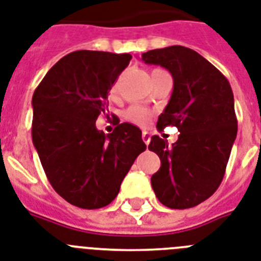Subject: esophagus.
Segmentation results:
<instances>
[{
	"instance_id": "34e87169",
	"label": "esophagus",
	"mask_w": 261,
	"mask_h": 261,
	"mask_svg": "<svg viewBox=\"0 0 261 261\" xmlns=\"http://www.w3.org/2000/svg\"><path fill=\"white\" fill-rule=\"evenodd\" d=\"M142 139H143V142H145L146 145H149L150 141H151V135H150L147 131H143V133H142Z\"/></svg>"
}]
</instances>
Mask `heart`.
<instances>
[{"label":"heart","instance_id":"1","mask_svg":"<svg viewBox=\"0 0 261 261\" xmlns=\"http://www.w3.org/2000/svg\"><path fill=\"white\" fill-rule=\"evenodd\" d=\"M150 116H151V114H150L149 110H146L145 107H141V106H133L126 111V119L130 120L131 123L139 124V126L147 123Z\"/></svg>","mask_w":261,"mask_h":261}]
</instances>
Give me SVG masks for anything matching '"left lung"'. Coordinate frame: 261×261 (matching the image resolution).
<instances>
[{"mask_svg":"<svg viewBox=\"0 0 261 261\" xmlns=\"http://www.w3.org/2000/svg\"><path fill=\"white\" fill-rule=\"evenodd\" d=\"M146 64L161 65L173 76V94L156 128H178V141L169 146L158 135L149 150L161 167L151 177L160 202L188 209L207 200L221 184L237 135L234 99L230 84L215 65L181 45L142 54Z\"/></svg>","mask_w":261,"mask_h":261,"instance_id":"8db88e82","label":"left lung"}]
</instances>
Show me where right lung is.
I'll return each mask as SVG.
<instances>
[{
    "instance_id": "obj_1",
    "label": "right lung",
    "mask_w": 261,
    "mask_h": 261,
    "mask_svg": "<svg viewBox=\"0 0 261 261\" xmlns=\"http://www.w3.org/2000/svg\"><path fill=\"white\" fill-rule=\"evenodd\" d=\"M130 60V54L72 52L48 71L32 97V141L42 169L57 194L77 207L109 205L146 150L134 124L118 120L109 135L96 128L109 91Z\"/></svg>"
}]
</instances>
